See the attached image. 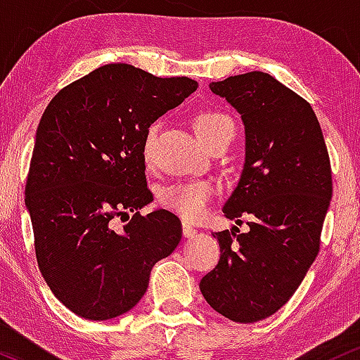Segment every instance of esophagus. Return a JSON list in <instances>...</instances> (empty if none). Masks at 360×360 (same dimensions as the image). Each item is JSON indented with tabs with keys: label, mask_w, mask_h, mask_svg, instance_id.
<instances>
[{
	"label": "esophagus",
	"mask_w": 360,
	"mask_h": 360,
	"mask_svg": "<svg viewBox=\"0 0 360 360\" xmlns=\"http://www.w3.org/2000/svg\"><path fill=\"white\" fill-rule=\"evenodd\" d=\"M181 228H184V236H185V238H193V236H197V229L192 228L191 224L184 223V226H181Z\"/></svg>",
	"instance_id": "34e87169"
}]
</instances>
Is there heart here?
Masks as SVG:
<instances>
[{
    "mask_svg": "<svg viewBox=\"0 0 360 360\" xmlns=\"http://www.w3.org/2000/svg\"><path fill=\"white\" fill-rule=\"evenodd\" d=\"M195 131L205 144H211L214 139L234 134V124L226 114L221 112H204L195 119ZM160 132V124L149 126L143 143V155L151 160L155 149L156 137ZM214 195V187L209 181H187V184L172 185L161 193V204L169 211L179 214L185 221H197L204 216L205 205Z\"/></svg>",
    "mask_w": 360,
    "mask_h": 360,
    "instance_id": "1",
    "label": "heart"
}]
</instances>
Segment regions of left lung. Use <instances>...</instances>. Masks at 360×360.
Returning a JSON list of instances; mask_svg holds the SVG:
<instances>
[{
	"instance_id": "obj_1",
	"label": "left lung",
	"mask_w": 360,
	"mask_h": 360,
	"mask_svg": "<svg viewBox=\"0 0 360 360\" xmlns=\"http://www.w3.org/2000/svg\"><path fill=\"white\" fill-rule=\"evenodd\" d=\"M209 88L243 120V172L223 211L236 224L248 217L250 231L212 234L221 258L199 288L217 313L255 323L290 300L320 252L332 168L311 105L267 72L229 76Z\"/></svg>"
}]
</instances>
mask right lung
Returning <instances> with one entry per match:
<instances>
[{
	"label": "right lung",
	"instance_id": "right-lung-1",
	"mask_svg": "<svg viewBox=\"0 0 360 360\" xmlns=\"http://www.w3.org/2000/svg\"><path fill=\"white\" fill-rule=\"evenodd\" d=\"M131 64H107L63 88L40 119L25 187L35 255L54 296L84 320H112L146 292L156 262L181 240L153 200L143 143L158 117L197 90ZM135 216L117 229L115 219Z\"/></svg>",
	"mask_w": 360,
	"mask_h": 360
}]
</instances>
